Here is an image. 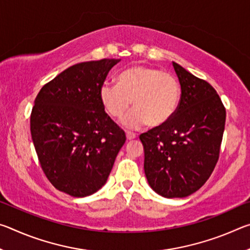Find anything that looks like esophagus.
I'll return each mask as SVG.
<instances>
[{
  "label": "esophagus",
  "mask_w": 250,
  "mask_h": 250,
  "mask_svg": "<svg viewBox=\"0 0 250 250\" xmlns=\"http://www.w3.org/2000/svg\"><path fill=\"white\" fill-rule=\"evenodd\" d=\"M125 137H126V140H132V139H134L137 135H135V133L133 132H125Z\"/></svg>",
  "instance_id": "34e87169"
}]
</instances>
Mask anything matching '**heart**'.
<instances>
[{
    "mask_svg": "<svg viewBox=\"0 0 250 250\" xmlns=\"http://www.w3.org/2000/svg\"><path fill=\"white\" fill-rule=\"evenodd\" d=\"M100 101L112 118H120L130 107L133 109L121 119L126 129L152 128L167 124L175 115L181 100V87L170 73L155 67L133 66L118 77V83H104L99 89Z\"/></svg>",
    "mask_w": 250,
    "mask_h": 250,
    "instance_id": "1",
    "label": "heart"
}]
</instances>
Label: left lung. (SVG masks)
Masks as SVG:
<instances>
[{"label": "left lung", "instance_id": "1", "mask_svg": "<svg viewBox=\"0 0 250 250\" xmlns=\"http://www.w3.org/2000/svg\"><path fill=\"white\" fill-rule=\"evenodd\" d=\"M173 67L181 84L179 108L167 124L140 135L147 183L167 198L191 195L208 180L226 120L216 90L176 62Z\"/></svg>", "mask_w": 250, "mask_h": 250}]
</instances>
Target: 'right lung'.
<instances>
[{
  "instance_id": "1",
  "label": "right lung",
  "mask_w": 250,
  "mask_h": 250,
  "mask_svg": "<svg viewBox=\"0 0 250 250\" xmlns=\"http://www.w3.org/2000/svg\"><path fill=\"white\" fill-rule=\"evenodd\" d=\"M121 59L79 62L43 86L31 113L32 140L58 191L89 196L105 184L125 134L104 111L99 89Z\"/></svg>"
}]
</instances>
